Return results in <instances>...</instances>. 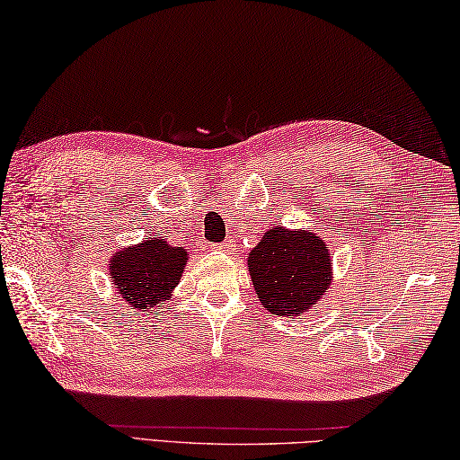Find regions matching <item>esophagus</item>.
Returning <instances> with one entry per match:
<instances>
[{
    "label": "esophagus",
    "mask_w": 460,
    "mask_h": 460,
    "mask_svg": "<svg viewBox=\"0 0 460 460\" xmlns=\"http://www.w3.org/2000/svg\"><path fill=\"white\" fill-rule=\"evenodd\" d=\"M216 250H220V252H230V240L222 242V244L216 246Z\"/></svg>",
    "instance_id": "esophagus-1"
}]
</instances>
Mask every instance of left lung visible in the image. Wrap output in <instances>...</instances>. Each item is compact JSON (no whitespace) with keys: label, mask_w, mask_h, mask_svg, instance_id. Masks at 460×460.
Segmentation results:
<instances>
[{"label":"left lung","mask_w":460,"mask_h":460,"mask_svg":"<svg viewBox=\"0 0 460 460\" xmlns=\"http://www.w3.org/2000/svg\"><path fill=\"white\" fill-rule=\"evenodd\" d=\"M248 272L258 300L276 316H302L332 284L326 242L310 230L274 226L248 252Z\"/></svg>","instance_id":"1"}]
</instances>
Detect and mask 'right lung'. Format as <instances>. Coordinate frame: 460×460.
Returning <instances> with one entry per match:
<instances>
[{
    "label": "right lung",
    "instance_id": "add662e5",
    "mask_svg": "<svg viewBox=\"0 0 460 460\" xmlns=\"http://www.w3.org/2000/svg\"><path fill=\"white\" fill-rule=\"evenodd\" d=\"M188 258L186 248L172 246L166 238H146L118 250L110 258L108 270L111 284L129 308L158 314L180 284Z\"/></svg>",
    "mask_w": 460,
    "mask_h": 460
}]
</instances>
